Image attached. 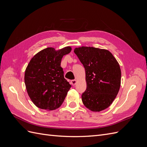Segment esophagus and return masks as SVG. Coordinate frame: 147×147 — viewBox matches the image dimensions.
Masks as SVG:
<instances>
[{"label":"esophagus","instance_id":"34e87169","mask_svg":"<svg viewBox=\"0 0 147 147\" xmlns=\"http://www.w3.org/2000/svg\"><path fill=\"white\" fill-rule=\"evenodd\" d=\"M70 83H71V84H72V85L74 86L77 83V80H71Z\"/></svg>","mask_w":147,"mask_h":147}]
</instances>
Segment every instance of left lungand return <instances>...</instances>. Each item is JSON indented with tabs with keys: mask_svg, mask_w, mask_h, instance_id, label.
Returning a JSON list of instances; mask_svg holds the SVG:
<instances>
[{
	"mask_svg": "<svg viewBox=\"0 0 147 147\" xmlns=\"http://www.w3.org/2000/svg\"><path fill=\"white\" fill-rule=\"evenodd\" d=\"M74 53L86 72V90L82 95L83 104L92 112L108 108L121 85V72L117 59L109 51L94 47L76 48Z\"/></svg>",
	"mask_w": 147,
	"mask_h": 147,
	"instance_id": "8db88e82",
	"label": "left lung"
}]
</instances>
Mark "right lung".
Here are the masks:
<instances>
[{
	"label": "right lung",
	"instance_id": "obj_1",
	"mask_svg": "<svg viewBox=\"0 0 147 147\" xmlns=\"http://www.w3.org/2000/svg\"><path fill=\"white\" fill-rule=\"evenodd\" d=\"M71 50L70 47L57 51L47 48L30 61L25 71L24 82L29 97L37 107L53 110L63 103L71 85L64 78L61 62Z\"/></svg>",
	"mask_w": 147,
	"mask_h": 147
}]
</instances>
